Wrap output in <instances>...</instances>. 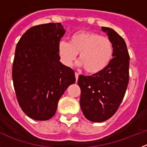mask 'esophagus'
I'll return each mask as SVG.
<instances>
[{"label":"esophagus","instance_id":"obj_1","mask_svg":"<svg viewBox=\"0 0 147 147\" xmlns=\"http://www.w3.org/2000/svg\"><path fill=\"white\" fill-rule=\"evenodd\" d=\"M75 78H76V82L78 81V77H79V74L78 73V72H75Z\"/></svg>","mask_w":147,"mask_h":147}]
</instances>
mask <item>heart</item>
<instances>
[{
	"label": "heart",
	"instance_id": "b5f03b06",
	"mask_svg": "<svg viewBox=\"0 0 147 147\" xmlns=\"http://www.w3.org/2000/svg\"><path fill=\"white\" fill-rule=\"evenodd\" d=\"M58 52L63 64L72 66L79 54V64L86 72L96 74L109 66L113 57V45L109 38L94 32H76L69 42L61 40Z\"/></svg>",
	"mask_w": 147,
	"mask_h": 147
}]
</instances>
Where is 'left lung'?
<instances>
[{
	"label": "left lung",
	"mask_w": 147,
	"mask_h": 147,
	"mask_svg": "<svg viewBox=\"0 0 147 147\" xmlns=\"http://www.w3.org/2000/svg\"><path fill=\"white\" fill-rule=\"evenodd\" d=\"M113 45V58L105 69L90 76L81 75L80 104L86 119L103 122L118 110L129 83V55L127 44L114 29L101 27Z\"/></svg>",
	"instance_id": "obj_1"
}]
</instances>
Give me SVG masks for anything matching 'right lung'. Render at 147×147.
I'll return each instance as SVG.
<instances>
[{
    "label": "right lung",
    "instance_id": "add662e5",
    "mask_svg": "<svg viewBox=\"0 0 147 147\" xmlns=\"http://www.w3.org/2000/svg\"><path fill=\"white\" fill-rule=\"evenodd\" d=\"M65 32L61 23L33 26L15 49L12 80L18 101L24 113L36 121L54 116L61 97L75 82V72L61 63L58 55Z\"/></svg>",
    "mask_w": 147,
    "mask_h": 147
}]
</instances>
